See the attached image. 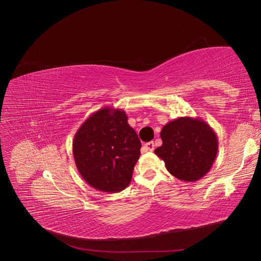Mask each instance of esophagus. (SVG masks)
<instances>
[{"mask_svg":"<svg viewBox=\"0 0 261 261\" xmlns=\"http://www.w3.org/2000/svg\"><path fill=\"white\" fill-rule=\"evenodd\" d=\"M154 147H155V144H154V142L153 141H150V142H147V143H145L144 144V148L146 151H154Z\"/></svg>","mask_w":261,"mask_h":261,"instance_id":"34e87169","label":"esophagus"}]
</instances>
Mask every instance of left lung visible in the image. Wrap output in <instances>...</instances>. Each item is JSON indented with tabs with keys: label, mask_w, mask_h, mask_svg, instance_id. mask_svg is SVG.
I'll use <instances>...</instances> for the list:
<instances>
[{
	"label": "left lung",
	"mask_w": 261,
	"mask_h": 261,
	"mask_svg": "<svg viewBox=\"0 0 261 261\" xmlns=\"http://www.w3.org/2000/svg\"><path fill=\"white\" fill-rule=\"evenodd\" d=\"M163 145L155 154L165 161L167 170L182 181L201 179L213 167L218 153V137L200 118L180 117L160 132Z\"/></svg>",
	"instance_id": "8db88e82"
}]
</instances>
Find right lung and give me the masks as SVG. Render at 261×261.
<instances>
[{
    "mask_svg": "<svg viewBox=\"0 0 261 261\" xmlns=\"http://www.w3.org/2000/svg\"><path fill=\"white\" fill-rule=\"evenodd\" d=\"M141 142L122 109L104 107L87 119L73 139L81 176L92 188L116 193L129 185Z\"/></svg>",
    "mask_w": 261,
    "mask_h": 261,
    "instance_id": "add662e5",
    "label": "right lung"
}]
</instances>
